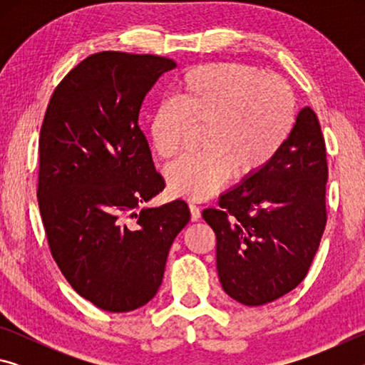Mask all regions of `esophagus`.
I'll use <instances>...</instances> for the list:
<instances>
[{
	"instance_id": "obj_1",
	"label": "esophagus",
	"mask_w": 365,
	"mask_h": 365,
	"mask_svg": "<svg viewBox=\"0 0 365 365\" xmlns=\"http://www.w3.org/2000/svg\"><path fill=\"white\" fill-rule=\"evenodd\" d=\"M188 209H190V217H191V220H193V222L200 220V217H201V211H200V207H197L196 205H193V202H190V205H188Z\"/></svg>"
}]
</instances>
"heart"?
<instances>
[{
	"mask_svg": "<svg viewBox=\"0 0 365 365\" xmlns=\"http://www.w3.org/2000/svg\"><path fill=\"white\" fill-rule=\"evenodd\" d=\"M296 100L285 80L264 76L240 63H212L185 72L175 100L160 101L148 119L151 150L160 159L180 153L191 128L205 127V151L178 159L165 169L172 193L206 200L219 191L232 170L248 178L267 165L292 135Z\"/></svg>",
	"mask_w": 365,
	"mask_h": 365,
	"instance_id": "b5f03b06",
	"label": "heart"
}]
</instances>
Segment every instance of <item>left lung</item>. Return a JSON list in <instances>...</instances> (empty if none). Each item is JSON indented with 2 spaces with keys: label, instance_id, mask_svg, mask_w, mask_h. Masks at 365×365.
Listing matches in <instances>:
<instances>
[{
  "label": "left lung",
  "instance_id": "obj_1",
  "mask_svg": "<svg viewBox=\"0 0 365 365\" xmlns=\"http://www.w3.org/2000/svg\"><path fill=\"white\" fill-rule=\"evenodd\" d=\"M325 140L302 108L285 146L259 172L202 211L215 233L224 292L245 306L279 299L304 280L327 224Z\"/></svg>",
  "mask_w": 365,
  "mask_h": 365
}]
</instances>
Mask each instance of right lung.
<instances>
[{"label": "right lung", "instance_id": "right-lung-1", "mask_svg": "<svg viewBox=\"0 0 365 365\" xmlns=\"http://www.w3.org/2000/svg\"><path fill=\"white\" fill-rule=\"evenodd\" d=\"M175 66L154 54H91L61 80L41 123L36 197L49 250L71 287L103 311L154 298L190 220L182 200L135 212L165 187L140 109Z\"/></svg>", "mask_w": 365, "mask_h": 365}]
</instances>
